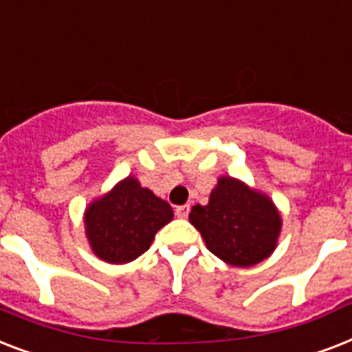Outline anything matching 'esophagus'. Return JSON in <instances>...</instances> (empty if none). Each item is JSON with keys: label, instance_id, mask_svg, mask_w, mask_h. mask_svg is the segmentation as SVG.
<instances>
[{"label": "esophagus", "instance_id": "1", "mask_svg": "<svg viewBox=\"0 0 352 352\" xmlns=\"http://www.w3.org/2000/svg\"><path fill=\"white\" fill-rule=\"evenodd\" d=\"M188 214H190V204H182V206L175 208V215L179 219H186Z\"/></svg>", "mask_w": 352, "mask_h": 352}]
</instances>
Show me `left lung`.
<instances>
[{"label": "left lung", "instance_id": "8db88e82", "mask_svg": "<svg viewBox=\"0 0 352 352\" xmlns=\"http://www.w3.org/2000/svg\"><path fill=\"white\" fill-rule=\"evenodd\" d=\"M192 223L208 250L234 267H252L276 248L281 217L272 201L232 177H221L206 206H193Z\"/></svg>", "mask_w": 352, "mask_h": 352}]
</instances>
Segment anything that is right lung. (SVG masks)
Segmentation results:
<instances>
[{"mask_svg": "<svg viewBox=\"0 0 352 352\" xmlns=\"http://www.w3.org/2000/svg\"><path fill=\"white\" fill-rule=\"evenodd\" d=\"M173 219V210L137 179L127 177L85 212L87 239L107 263H129L148 250L155 234Z\"/></svg>", "mask_w": 352, "mask_h": 352, "instance_id": "obj_1", "label": "right lung"}]
</instances>
